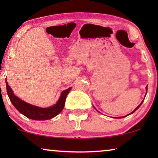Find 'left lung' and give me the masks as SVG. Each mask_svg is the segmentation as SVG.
<instances>
[{
    "label": "left lung",
    "instance_id": "1",
    "mask_svg": "<svg viewBox=\"0 0 158 158\" xmlns=\"http://www.w3.org/2000/svg\"><path fill=\"white\" fill-rule=\"evenodd\" d=\"M146 90H147V92H148V86H146ZM142 102H143V101H142V102H141V103H140V104L139 105V106H138L137 107V108H136V109H135V110H134V111H132V112H131V113H130V114H133L134 113V112H135V111H137V110L138 109H139V106H141L142 105ZM123 117H125V116H123ZM118 118H121V117H118Z\"/></svg>",
    "mask_w": 158,
    "mask_h": 158
}]
</instances>
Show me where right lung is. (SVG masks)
<instances>
[{"instance_id": "1", "label": "right lung", "mask_w": 158, "mask_h": 158, "mask_svg": "<svg viewBox=\"0 0 158 158\" xmlns=\"http://www.w3.org/2000/svg\"><path fill=\"white\" fill-rule=\"evenodd\" d=\"M6 84L8 96L9 97L10 102L14 106V107L21 114L27 116V118L39 121L51 119V118L58 115L63 109L66 97L71 90V88H69L67 90H63L62 92L59 100L52 106L48 108H41L29 104V103L25 102V101L18 98L16 96H15L12 89L8 85L7 81H6Z\"/></svg>"}]
</instances>
